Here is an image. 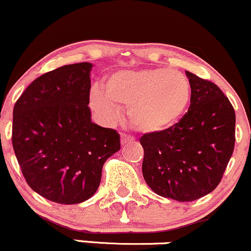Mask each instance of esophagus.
Wrapping results in <instances>:
<instances>
[{
  "instance_id": "1",
  "label": "esophagus",
  "mask_w": 251,
  "mask_h": 251,
  "mask_svg": "<svg viewBox=\"0 0 251 251\" xmlns=\"http://www.w3.org/2000/svg\"><path fill=\"white\" fill-rule=\"evenodd\" d=\"M130 141H133V137L126 135V134H121V144L126 145Z\"/></svg>"
}]
</instances>
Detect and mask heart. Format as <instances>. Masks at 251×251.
<instances>
[{
    "mask_svg": "<svg viewBox=\"0 0 251 251\" xmlns=\"http://www.w3.org/2000/svg\"><path fill=\"white\" fill-rule=\"evenodd\" d=\"M191 83L182 73L168 68L122 71L110 75L105 92L94 88L91 105L107 121L128 107L130 123L141 133L157 134L174 126L191 101Z\"/></svg>",
    "mask_w": 251,
    "mask_h": 251,
    "instance_id": "1",
    "label": "heart"
}]
</instances>
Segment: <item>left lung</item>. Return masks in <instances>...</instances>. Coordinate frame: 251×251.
<instances>
[{
    "label": "left lung",
    "instance_id": "1",
    "mask_svg": "<svg viewBox=\"0 0 251 251\" xmlns=\"http://www.w3.org/2000/svg\"><path fill=\"white\" fill-rule=\"evenodd\" d=\"M190 106L174 126L144 134L142 175L155 194L179 202L198 200L218 187L234 148L236 115L223 91L185 72Z\"/></svg>",
    "mask_w": 251,
    "mask_h": 251
}]
</instances>
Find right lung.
I'll use <instances>...</instances> for the list:
<instances>
[{
  "label": "right lung",
  "instance_id": "right-lung-1",
  "mask_svg": "<svg viewBox=\"0 0 251 251\" xmlns=\"http://www.w3.org/2000/svg\"><path fill=\"white\" fill-rule=\"evenodd\" d=\"M92 64H68L37 77L13 110L12 142L26 182L61 204L80 203L99 187L120 135L91 121Z\"/></svg>",
  "mask_w": 251,
  "mask_h": 251
}]
</instances>
